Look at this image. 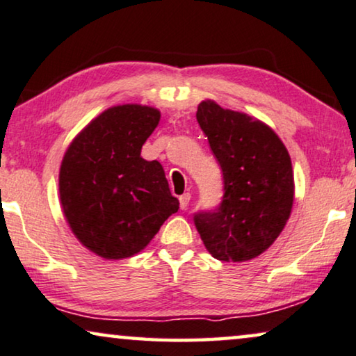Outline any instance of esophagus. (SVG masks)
<instances>
[{
    "label": "esophagus",
    "mask_w": 356,
    "mask_h": 356,
    "mask_svg": "<svg viewBox=\"0 0 356 356\" xmlns=\"http://www.w3.org/2000/svg\"><path fill=\"white\" fill-rule=\"evenodd\" d=\"M190 198H192V195H190L188 192L180 196V198H179L180 209H187V206H188V203H190Z\"/></svg>",
    "instance_id": "1"
}]
</instances>
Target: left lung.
<instances>
[{"label":"left lung","mask_w":356,"mask_h":356,"mask_svg":"<svg viewBox=\"0 0 356 356\" xmlns=\"http://www.w3.org/2000/svg\"><path fill=\"white\" fill-rule=\"evenodd\" d=\"M196 120L224 174V200L195 214L196 230L217 261H251L273 245L291 216V156L272 127L214 100L198 105Z\"/></svg>","instance_id":"obj_1"}]
</instances>
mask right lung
<instances>
[{"label":"right lung","instance_id":"add662e5","mask_svg":"<svg viewBox=\"0 0 356 356\" xmlns=\"http://www.w3.org/2000/svg\"><path fill=\"white\" fill-rule=\"evenodd\" d=\"M160 118V110L148 105H115L95 116L62 158L63 216L95 256H136L179 209L161 164L140 156Z\"/></svg>","mask_w":356,"mask_h":356}]
</instances>
